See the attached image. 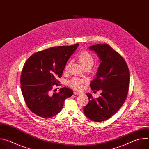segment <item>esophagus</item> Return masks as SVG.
<instances>
[{
  "instance_id": "obj_1",
  "label": "esophagus",
  "mask_w": 149,
  "mask_h": 149,
  "mask_svg": "<svg viewBox=\"0 0 149 149\" xmlns=\"http://www.w3.org/2000/svg\"><path fill=\"white\" fill-rule=\"evenodd\" d=\"M81 93H79V92H77V91H74V94L75 95H80Z\"/></svg>"
}]
</instances>
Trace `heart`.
Masks as SVG:
<instances>
[{"label": "heart", "mask_w": 149, "mask_h": 149, "mask_svg": "<svg viewBox=\"0 0 149 149\" xmlns=\"http://www.w3.org/2000/svg\"><path fill=\"white\" fill-rule=\"evenodd\" d=\"M78 59L81 63L84 68H91L94 63V59L93 55L88 51H82L78 56ZM71 63V61H69L65 66V69L68 70ZM86 82V80L81 79L77 77H74L68 82V84L70 87L76 90H81L83 88V84Z\"/></svg>", "instance_id": "1"}]
</instances>
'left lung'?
Masks as SVG:
<instances>
[{
  "label": "left lung",
  "instance_id": "obj_1",
  "mask_svg": "<svg viewBox=\"0 0 149 149\" xmlns=\"http://www.w3.org/2000/svg\"><path fill=\"white\" fill-rule=\"evenodd\" d=\"M90 49L101 61L96 78L90 86L92 90L102 93L97 98L87 94L89 102L84 113L92 121L100 122L111 117L123 105L129 91L130 73L124 58L109 45L96 44Z\"/></svg>",
  "mask_w": 149,
  "mask_h": 149
}]
</instances>
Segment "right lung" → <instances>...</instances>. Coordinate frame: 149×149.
Wrapping results in <instances>:
<instances>
[{"mask_svg":"<svg viewBox=\"0 0 149 149\" xmlns=\"http://www.w3.org/2000/svg\"><path fill=\"white\" fill-rule=\"evenodd\" d=\"M79 44L59 46L38 51L26 61L20 76L21 91L29 109L44 118L52 117L62 110L66 98L73 94L63 87L59 93L51 92L58 86L66 63Z\"/></svg>","mask_w":149,"mask_h":149,"instance_id":"1","label":"right lung"}]
</instances>
